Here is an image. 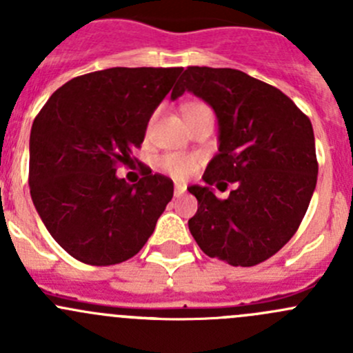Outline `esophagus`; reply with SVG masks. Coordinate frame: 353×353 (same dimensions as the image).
Listing matches in <instances>:
<instances>
[{
  "mask_svg": "<svg viewBox=\"0 0 353 353\" xmlns=\"http://www.w3.org/2000/svg\"><path fill=\"white\" fill-rule=\"evenodd\" d=\"M184 193H186V186H184V184L176 183V186H174V194H176V196H181V194Z\"/></svg>",
  "mask_w": 353,
  "mask_h": 353,
  "instance_id": "1",
  "label": "esophagus"
}]
</instances>
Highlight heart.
Instances as JSON below:
<instances>
[{
    "mask_svg": "<svg viewBox=\"0 0 353 353\" xmlns=\"http://www.w3.org/2000/svg\"><path fill=\"white\" fill-rule=\"evenodd\" d=\"M198 112H212V109H210L206 104H203V102H188V104L184 105V116L186 117L193 116V114H198ZM154 117L150 119L148 128H150L152 123H154ZM199 163H201V159H199V157L186 155V154H167L159 159L160 169L177 181H184L188 179V177L193 176V174L198 170Z\"/></svg>",
    "mask_w": 353,
    "mask_h": 353,
    "instance_id": "b5f03b06",
    "label": "heart"
}]
</instances>
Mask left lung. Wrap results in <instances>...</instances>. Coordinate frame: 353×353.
<instances>
[{"instance_id": "obj_1", "label": "left lung", "mask_w": 353, "mask_h": 353, "mask_svg": "<svg viewBox=\"0 0 353 353\" xmlns=\"http://www.w3.org/2000/svg\"><path fill=\"white\" fill-rule=\"evenodd\" d=\"M186 90L212 105L220 126L219 154L203 174L208 186L188 188L198 199L191 234L210 258L259 265L297 232L314 193L311 121L282 90L232 68L188 66L170 97ZM229 182L236 188L227 200L209 190Z\"/></svg>"}]
</instances>
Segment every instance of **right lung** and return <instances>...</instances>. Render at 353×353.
<instances>
[{
    "label": "right lung",
    "instance_id": "1",
    "mask_svg": "<svg viewBox=\"0 0 353 353\" xmlns=\"http://www.w3.org/2000/svg\"><path fill=\"white\" fill-rule=\"evenodd\" d=\"M183 68H109L54 92L30 131L28 186L46 229L70 256L92 266L133 258L154 234L174 183L143 165L128 184L119 165L143 143L157 105Z\"/></svg>",
    "mask_w": 353,
    "mask_h": 353
}]
</instances>
